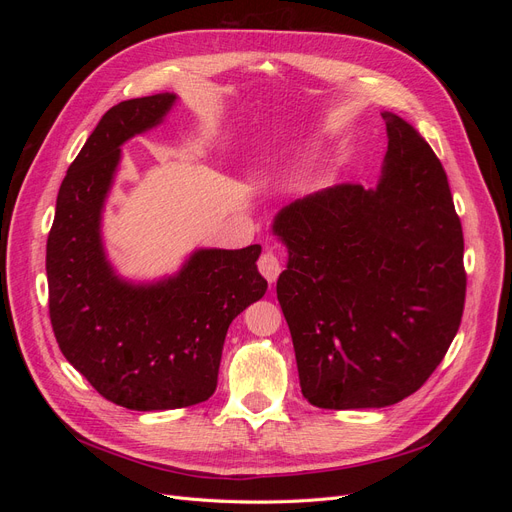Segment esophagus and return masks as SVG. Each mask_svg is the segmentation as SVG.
<instances>
[{
	"label": "esophagus",
	"instance_id": "obj_1",
	"mask_svg": "<svg viewBox=\"0 0 512 512\" xmlns=\"http://www.w3.org/2000/svg\"><path fill=\"white\" fill-rule=\"evenodd\" d=\"M258 271L267 277V282H275L277 277L282 273V265H280V258L273 250H265L258 258Z\"/></svg>",
	"mask_w": 512,
	"mask_h": 512
}]
</instances>
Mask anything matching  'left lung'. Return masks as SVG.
<instances>
[{
  "label": "left lung",
  "mask_w": 512,
  "mask_h": 512,
  "mask_svg": "<svg viewBox=\"0 0 512 512\" xmlns=\"http://www.w3.org/2000/svg\"><path fill=\"white\" fill-rule=\"evenodd\" d=\"M384 119L376 190L339 183L294 200L273 224L288 247L277 301L301 393L327 410L384 408L416 393L466 303L463 230L444 168L408 121Z\"/></svg>",
  "instance_id": "1"
}]
</instances>
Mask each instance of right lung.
<instances>
[{
    "label": "right lung",
    "instance_id": "1",
    "mask_svg": "<svg viewBox=\"0 0 512 512\" xmlns=\"http://www.w3.org/2000/svg\"><path fill=\"white\" fill-rule=\"evenodd\" d=\"M177 96L119 102L70 164L46 241L49 316L61 354L108 401L128 410L200 404L218 386L230 322L267 292L260 245L198 250L179 275L119 280L100 241V211L121 149L162 121Z\"/></svg>",
    "mask_w": 512,
    "mask_h": 512
}]
</instances>
